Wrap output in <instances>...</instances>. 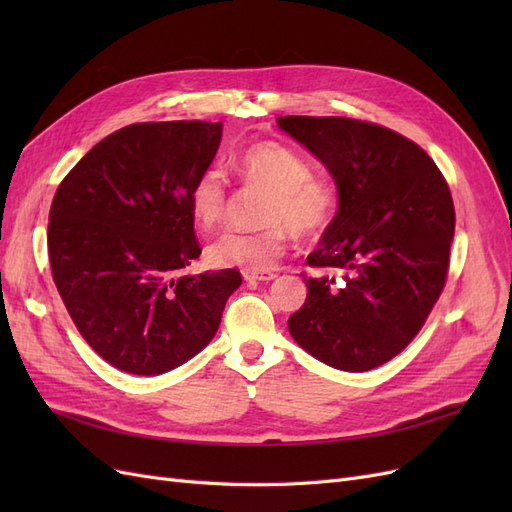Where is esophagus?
<instances>
[{"mask_svg":"<svg viewBox=\"0 0 512 512\" xmlns=\"http://www.w3.org/2000/svg\"><path fill=\"white\" fill-rule=\"evenodd\" d=\"M243 277H245V282H271L277 275L273 271H265V269H243Z\"/></svg>","mask_w":512,"mask_h":512,"instance_id":"34e87169","label":"esophagus"}]
</instances>
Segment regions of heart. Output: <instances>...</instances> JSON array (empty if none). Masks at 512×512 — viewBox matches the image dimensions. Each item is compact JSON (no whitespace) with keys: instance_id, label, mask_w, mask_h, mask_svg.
<instances>
[{"instance_id":"b5f03b06","label":"heart","mask_w":512,"mask_h":512,"mask_svg":"<svg viewBox=\"0 0 512 512\" xmlns=\"http://www.w3.org/2000/svg\"><path fill=\"white\" fill-rule=\"evenodd\" d=\"M232 168L247 185L269 190L262 205L260 230H228L209 245V260L218 267L267 269L280 258L292 230L299 237H318L331 226L339 209L337 188L312 168L299 151L275 141L245 147ZM188 205L194 222L211 230L220 226L228 209V190L220 170L207 168L192 183Z\"/></svg>"}]
</instances>
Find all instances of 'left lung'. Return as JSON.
Wrapping results in <instances>:
<instances>
[{
    "label": "left lung",
    "mask_w": 512,
    "mask_h": 512,
    "mask_svg": "<svg viewBox=\"0 0 512 512\" xmlns=\"http://www.w3.org/2000/svg\"><path fill=\"white\" fill-rule=\"evenodd\" d=\"M327 166L339 209L307 265V299L288 318L305 352L367 371L421 331L446 282L455 235L451 190L427 153L389 128L348 117H277Z\"/></svg>",
    "instance_id": "obj_1"
}]
</instances>
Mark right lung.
Wrapping results in <instances>:
<instances>
[{
    "instance_id": "right-lung-1",
    "label": "right lung",
    "mask_w": 512,
    "mask_h": 512,
    "mask_svg": "<svg viewBox=\"0 0 512 512\" xmlns=\"http://www.w3.org/2000/svg\"><path fill=\"white\" fill-rule=\"evenodd\" d=\"M222 123H132L59 183L49 213L53 282L85 342L134 376L183 365L218 333L237 269L185 273L200 256L188 192Z\"/></svg>"
}]
</instances>
